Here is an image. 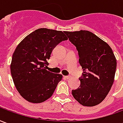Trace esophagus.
I'll list each match as a JSON object with an SVG mask.
<instances>
[{
  "label": "esophagus",
  "mask_w": 123,
  "mask_h": 123,
  "mask_svg": "<svg viewBox=\"0 0 123 123\" xmlns=\"http://www.w3.org/2000/svg\"><path fill=\"white\" fill-rule=\"evenodd\" d=\"M64 78H67V79H69V78H71V76H65Z\"/></svg>",
  "instance_id": "esophagus-1"
}]
</instances>
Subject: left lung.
<instances>
[{
    "label": "left lung",
    "instance_id": "left-lung-1",
    "mask_svg": "<svg viewBox=\"0 0 123 123\" xmlns=\"http://www.w3.org/2000/svg\"><path fill=\"white\" fill-rule=\"evenodd\" d=\"M76 47L83 73L73 97L84 106L97 105L105 98L114 82L117 61L108 44L86 30L65 31Z\"/></svg>",
    "mask_w": 123,
    "mask_h": 123
}]
</instances>
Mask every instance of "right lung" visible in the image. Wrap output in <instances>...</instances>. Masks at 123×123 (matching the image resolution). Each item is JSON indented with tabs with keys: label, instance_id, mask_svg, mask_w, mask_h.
Returning a JSON list of instances; mask_svg holds the SVG:
<instances>
[{
	"label": "right lung",
	"instance_id": "add662e5",
	"mask_svg": "<svg viewBox=\"0 0 123 123\" xmlns=\"http://www.w3.org/2000/svg\"><path fill=\"white\" fill-rule=\"evenodd\" d=\"M68 39L61 31L40 28L26 36L15 49L10 71L16 88L29 102H43L52 96L62 76L46 70L53 49Z\"/></svg>",
	"mask_w": 123,
	"mask_h": 123
}]
</instances>
